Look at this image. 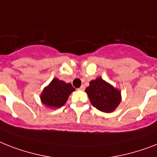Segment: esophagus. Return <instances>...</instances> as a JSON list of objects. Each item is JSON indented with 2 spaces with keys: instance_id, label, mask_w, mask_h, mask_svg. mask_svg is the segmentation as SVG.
<instances>
[{
  "instance_id": "obj_1",
  "label": "esophagus",
  "mask_w": 157,
  "mask_h": 157,
  "mask_svg": "<svg viewBox=\"0 0 157 157\" xmlns=\"http://www.w3.org/2000/svg\"><path fill=\"white\" fill-rule=\"evenodd\" d=\"M79 90H85V86H84V85H81V87L79 88Z\"/></svg>"
}]
</instances>
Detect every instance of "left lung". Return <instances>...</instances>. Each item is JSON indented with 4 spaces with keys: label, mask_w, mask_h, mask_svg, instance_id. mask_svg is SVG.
Wrapping results in <instances>:
<instances>
[{
    "label": "left lung",
    "mask_w": 157,
    "mask_h": 157,
    "mask_svg": "<svg viewBox=\"0 0 157 157\" xmlns=\"http://www.w3.org/2000/svg\"><path fill=\"white\" fill-rule=\"evenodd\" d=\"M85 92L93 106L105 113L114 111L122 101L120 90L101 77L90 81Z\"/></svg>",
    "instance_id": "8db88e82"
}]
</instances>
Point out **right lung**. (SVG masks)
<instances>
[{
    "label": "right lung",
    "instance_id": "obj_1",
    "mask_svg": "<svg viewBox=\"0 0 157 157\" xmlns=\"http://www.w3.org/2000/svg\"><path fill=\"white\" fill-rule=\"evenodd\" d=\"M75 89L72 84L54 78L43 89L40 94V100L46 107L57 109L63 106Z\"/></svg>",
    "mask_w": 157,
    "mask_h": 157
}]
</instances>
